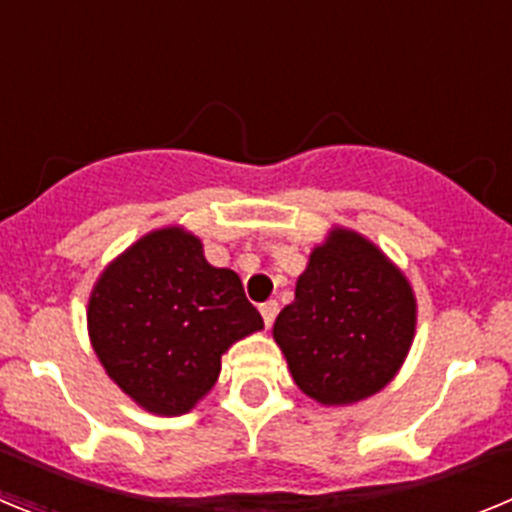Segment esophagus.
<instances>
[{
	"mask_svg": "<svg viewBox=\"0 0 512 512\" xmlns=\"http://www.w3.org/2000/svg\"><path fill=\"white\" fill-rule=\"evenodd\" d=\"M277 312H279V305L274 300H269L261 305V315H264L266 328H271V323H274V318H277Z\"/></svg>",
	"mask_w": 512,
	"mask_h": 512,
	"instance_id": "esophagus-1",
	"label": "esophagus"
}]
</instances>
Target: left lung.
<instances>
[{"label":"left lung","mask_w":512,"mask_h":512,"mask_svg":"<svg viewBox=\"0 0 512 512\" xmlns=\"http://www.w3.org/2000/svg\"><path fill=\"white\" fill-rule=\"evenodd\" d=\"M415 336L410 282L374 243L336 228L310 253L295 302L279 312L274 341L297 387L323 405L379 392Z\"/></svg>","instance_id":"1"}]
</instances>
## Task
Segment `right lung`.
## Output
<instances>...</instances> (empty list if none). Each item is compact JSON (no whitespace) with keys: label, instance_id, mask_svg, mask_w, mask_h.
Masks as SVG:
<instances>
[{"label":"right lung","instance_id":"right-lung-1","mask_svg":"<svg viewBox=\"0 0 512 512\" xmlns=\"http://www.w3.org/2000/svg\"><path fill=\"white\" fill-rule=\"evenodd\" d=\"M87 323L104 372L156 415L192 410L220 356L264 328L238 274L207 264L184 228L153 230L117 256L94 284Z\"/></svg>","mask_w":512,"mask_h":512}]
</instances>
